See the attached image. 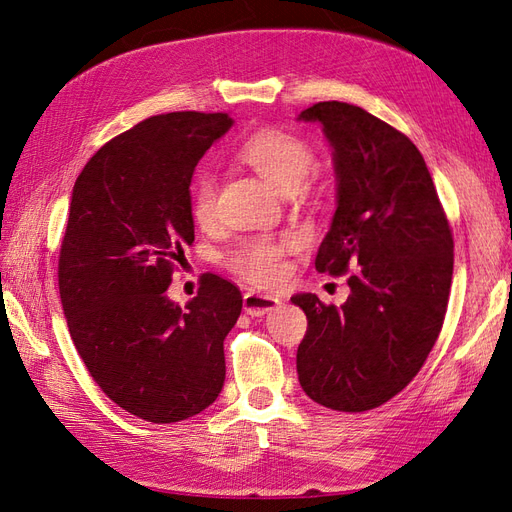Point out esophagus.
<instances>
[{
    "mask_svg": "<svg viewBox=\"0 0 512 512\" xmlns=\"http://www.w3.org/2000/svg\"><path fill=\"white\" fill-rule=\"evenodd\" d=\"M280 305H282V301L273 297V294H262V292L250 290V292H245V297H243V309L250 316H265Z\"/></svg>",
    "mask_w": 512,
    "mask_h": 512,
    "instance_id": "1",
    "label": "esophagus"
}]
</instances>
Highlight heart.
Listing matches in <instances>:
<instances>
[{
	"label": "heart",
	"instance_id": "heart-1",
	"mask_svg": "<svg viewBox=\"0 0 512 512\" xmlns=\"http://www.w3.org/2000/svg\"><path fill=\"white\" fill-rule=\"evenodd\" d=\"M237 156L284 196L297 192L314 168V151L301 136L273 128L247 136ZM215 196L218 181L209 170L196 175L190 188V211L198 224L207 226L215 220ZM292 245V239H252L228 256V267L245 282L275 286L286 277L284 256Z\"/></svg>",
	"mask_w": 512,
	"mask_h": 512
}]
</instances>
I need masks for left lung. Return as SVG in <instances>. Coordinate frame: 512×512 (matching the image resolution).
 I'll list each match as a JSON object with an SVG mask.
<instances>
[{"label":"left lung","mask_w":512,"mask_h":512,"mask_svg":"<svg viewBox=\"0 0 512 512\" xmlns=\"http://www.w3.org/2000/svg\"><path fill=\"white\" fill-rule=\"evenodd\" d=\"M333 147L337 209L316 271L348 277L342 307L316 294L290 299L307 316L297 350L309 399L365 412L406 389L440 335L453 280V232L421 151L406 134L346 102H318Z\"/></svg>","instance_id":"left-lung-1"}]
</instances>
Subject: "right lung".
I'll return each instance as SVG.
<instances>
[{
    "instance_id": "obj_1",
    "label": "right lung",
    "mask_w": 512,
    "mask_h": 512,
    "mask_svg": "<svg viewBox=\"0 0 512 512\" xmlns=\"http://www.w3.org/2000/svg\"><path fill=\"white\" fill-rule=\"evenodd\" d=\"M230 126L226 113L149 117L108 141L72 190L59 252L70 337L106 397L149 423L185 421L224 386L239 288L205 273L185 307L166 290L194 243V168Z\"/></svg>"
}]
</instances>
